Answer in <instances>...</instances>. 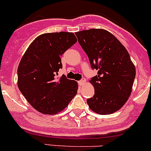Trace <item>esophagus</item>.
<instances>
[{"label":"esophagus","instance_id":"34e87169","mask_svg":"<svg viewBox=\"0 0 151 151\" xmlns=\"http://www.w3.org/2000/svg\"><path fill=\"white\" fill-rule=\"evenodd\" d=\"M85 83H86V79H85V78L82 79V80L79 81H78L79 86H83V85Z\"/></svg>","mask_w":151,"mask_h":151}]
</instances>
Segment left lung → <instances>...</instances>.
I'll use <instances>...</instances> for the list:
<instances>
[{
    "instance_id": "8db88e82",
    "label": "left lung",
    "mask_w": 151,
    "mask_h": 151,
    "mask_svg": "<svg viewBox=\"0 0 151 151\" xmlns=\"http://www.w3.org/2000/svg\"><path fill=\"white\" fill-rule=\"evenodd\" d=\"M91 68L98 70L89 81L94 95L87 99L92 111L108 115L120 110L131 95L136 75L129 52L114 35L104 29L76 32Z\"/></svg>"
}]
</instances>
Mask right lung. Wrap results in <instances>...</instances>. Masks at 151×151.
I'll list each match as a JSON object with an SVG mask.
<instances>
[{
	"label": "right lung",
	"mask_w": 151,
	"mask_h": 151,
	"mask_svg": "<svg viewBox=\"0 0 151 151\" xmlns=\"http://www.w3.org/2000/svg\"><path fill=\"white\" fill-rule=\"evenodd\" d=\"M76 42L73 32L43 33L30 43L20 60L19 89L31 106L43 114L63 111L77 94V82L65 76L55 77L63 68L60 57Z\"/></svg>",
	"instance_id": "right-lung-1"
}]
</instances>
